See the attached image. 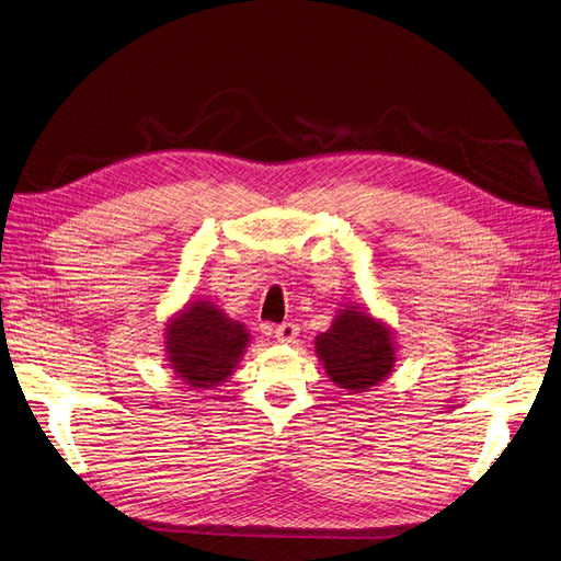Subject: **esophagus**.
Listing matches in <instances>:
<instances>
[{
  "instance_id": "34e87169",
  "label": "esophagus",
  "mask_w": 561,
  "mask_h": 561,
  "mask_svg": "<svg viewBox=\"0 0 561 561\" xmlns=\"http://www.w3.org/2000/svg\"><path fill=\"white\" fill-rule=\"evenodd\" d=\"M298 333H300V329H298V323H294V321H286V323H282V327L275 329V337L279 342H286V345H288V342H296Z\"/></svg>"
}]
</instances>
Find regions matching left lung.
<instances>
[{
	"instance_id": "8db88e82",
	"label": "left lung",
	"mask_w": 561,
	"mask_h": 561,
	"mask_svg": "<svg viewBox=\"0 0 561 561\" xmlns=\"http://www.w3.org/2000/svg\"><path fill=\"white\" fill-rule=\"evenodd\" d=\"M396 337L366 307L345 305L331 329L314 337V352L331 382L350 393L370 391L396 366Z\"/></svg>"
}]
</instances>
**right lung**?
<instances>
[{"mask_svg":"<svg viewBox=\"0 0 561 561\" xmlns=\"http://www.w3.org/2000/svg\"><path fill=\"white\" fill-rule=\"evenodd\" d=\"M168 366L188 389H214L234 373L249 347L244 323L211 300H188L165 323Z\"/></svg>","mask_w":561,"mask_h":561,"instance_id":"1","label":"right lung"}]
</instances>
